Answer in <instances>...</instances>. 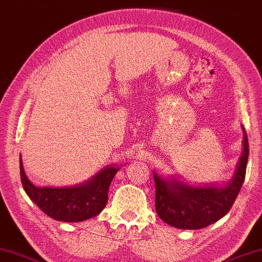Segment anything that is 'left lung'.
Listing matches in <instances>:
<instances>
[{"label": "left lung", "instance_id": "left-lung-1", "mask_svg": "<svg viewBox=\"0 0 262 262\" xmlns=\"http://www.w3.org/2000/svg\"><path fill=\"white\" fill-rule=\"evenodd\" d=\"M243 151L236 172L225 188H194L175 180H163L154 173L157 215L170 226L182 229L207 227L231 209L245 179L249 157L248 136L243 130Z\"/></svg>", "mask_w": 262, "mask_h": 262}]
</instances>
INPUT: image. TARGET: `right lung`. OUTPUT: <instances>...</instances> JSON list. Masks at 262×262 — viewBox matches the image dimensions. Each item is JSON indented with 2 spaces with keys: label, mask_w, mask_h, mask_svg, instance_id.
Listing matches in <instances>:
<instances>
[{
  "label": "right lung",
  "mask_w": 262,
  "mask_h": 262,
  "mask_svg": "<svg viewBox=\"0 0 262 262\" xmlns=\"http://www.w3.org/2000/svg\"><path fill=\"white\" fill-rule=\"evenodd\" d=\"M119 168L101 169L92 180L73 188H37L26 176L20 158V178L26 193L53 220L77 223L97 216L108 200V189Z\"/></svg>",
  "instance_id": "obj_1"
}]
</instances>
